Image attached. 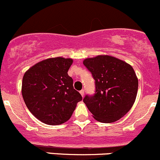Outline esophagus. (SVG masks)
I'll list each match as a JSON object with an SVG mask.
<instances>
[{
	"instance_id": "1",
	"label": "esophagus",
	"mask_w": 160,
	"mask_h": 160,
	"mask_svg": "<svg viewBox=\"0 0 160 160\" xmlns=\"http://www.w3.org/2000/svg\"><path fill=\"white\" fill-rule=\"evenodd\" d=\"M79 92H80L81 95H82V97H84V95H85V91H84V90H81Z\"/></svg>"
}]
</instances>
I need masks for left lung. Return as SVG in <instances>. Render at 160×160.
Returning <instances> with one entry per match:
<instances>
[{
  "label": "left lung",
  "instance_id": "obj_1",
  "mask_svg": "<svg viewBox=\"0 0 160 160\" xmlns=\"http://www.w3.org/2000/svg\"><path fill=\"white\" fill-rule=\"evenodd\" d=\"M83 64L95 80V93L83 98L94 118L110 123L124 116L137 95L138 78L132 67L108 55L87 58Z\"/></svg>",
  "mask_w": 160,
  "mask_h": 160
}]
</instances>
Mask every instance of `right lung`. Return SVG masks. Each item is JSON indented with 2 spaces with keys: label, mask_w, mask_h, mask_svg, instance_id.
<instances>
[{
  "label": "right lung",
  "mask_w": 160,
  "mask_h": 160,
  "mask_svg": "<svg viewBox=\"0 0 160 160\" xmlns=\"http://www.w3.org/2000/svg\"><path fill=\"white\" fill-rule=\"evenodd\" d=\"M72 59L52 58L29 68L22 80V96L29 111L48 125H60L72 116L82 97L74 89L68 71Z\"/></svg>",
  "instance_id": "right-lung-1"
}]
</instances>
